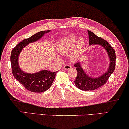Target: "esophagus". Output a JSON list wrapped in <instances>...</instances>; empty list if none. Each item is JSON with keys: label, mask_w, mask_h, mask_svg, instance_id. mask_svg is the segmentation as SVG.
<instances>
[{"label": "esophagus", "mask_w": 129, "mask_h": 129, "mask_svg": "<svg viewBox=\"0 0 129 129\" xmlns=\"http://www.w3.org/2000/svg\"><path fill=\"white\" fill-rule=\"evenodd\" d=\"M71 68H72V67L71 66V65H69V64L64 65V67H63V69H65V70H68V69H71Z\"/></svg>", "instance_id": "1"}]
</instances>
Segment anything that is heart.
<instances>
[{"label":"heart","instance_id":"b5f03b06","mask_svg":"<svg viewBox=\"0 0 129 129\" xmlns=\"http://www.w3.org/2000/svg\"><path fill=\"white\" fill-rule=\"evenodd\" d=\"M85 45V41L83 38L77 39V37L72 34L61 39L57 44L56 50L60 54H65L70 52V58L76 60L83 54Z\"/></svg>","mask_w":129,"mask_h":129}]
</instances>
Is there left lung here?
<instances>
[{"mask_svg":"<svg viewBox=\"0 0 129 129\" xmlns=\"http://www.w3.org/2000/svg\"><path fill=\"white\" fill-rule=\"evenodd\" d=\"M89 45H100L107 51L110 58L109 68L103 74L97 77L89 76L81 68L80 62L76 63V67L77 72V77L75 80V84L78 88L83 91H93L105 84L110 76L115 70L116 55L115 50L106 40L96 36L93 33L88 30Z\"/></svg>","mask_w":129,"mask_h":129,"instance_id":"left-lung-1","label":"left lung"}]
</instances>
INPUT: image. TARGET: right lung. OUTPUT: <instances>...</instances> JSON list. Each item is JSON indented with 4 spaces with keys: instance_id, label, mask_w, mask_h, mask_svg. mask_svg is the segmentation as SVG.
<instances>
[{
    "instance_id": "right-lung-1",
    "label": "right lung",
    "mask_w": 129,
    "mask_h": 129,
    "mask_svg": "<svg viewBox=\"0 0 129 129\" xmlns=\"http://www.w3.org/2000/svg\"><path fill=\"white\" fill-rule=\"evenodd\" d=\"M50 31V30L40 31L30 38L24 39L11 51L10 60L14 77L27 90L33 92H42L49 88L58 71L54 72L44 69L34 73L24 72L19 66L18 57L22 49L28 44L37 41L41 38L45 34Z\"/></svg>"
}]
</instances>
